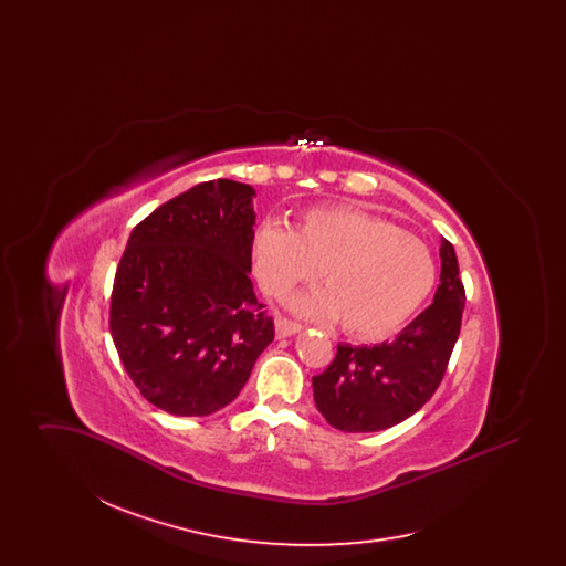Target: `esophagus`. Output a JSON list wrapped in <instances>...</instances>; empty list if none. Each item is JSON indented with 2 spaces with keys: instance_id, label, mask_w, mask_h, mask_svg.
<instances>
[{
  "instance_id": "esophagus-1",
  "label": "esophagus",
  "mask_w": 566,
  "mask_h": 566,
  "mask_svg": "<svg viewBox=\"0 0 566 566\" xmlns=\"http://www.w3.org/2000/svg\"><path fill=\"white\" fill-rule=\"evenodd\" d=\"M303 326L298 323H293V321H289V318H275V333H277V337H291V335H296L298 331H301Z\"/></svg>"
}]
</instances>
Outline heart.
I'll list each match as a JSON object with an SVG mask.
<instances>
[{
    "instance_id": "obj_1",
    "label": "heart",
    "mask_w": 566,
    "mask_h": 566,
    "mask_svg": "<svg viewBox=\"0 0 566 566\" xmlns=\"http://www.w3.org/2000/svg\"><path fill=\"white\" fill-rule=\"evenodd\" d=\"M254 271L273 296L289 295L323 270L324 291L296 296V312L337 318L360 342L395 335L429 298L437 280L431 250L401 227L358 208L310 210L295 231L263 222L252 240Z\"/></svg>"
}]
</instances>
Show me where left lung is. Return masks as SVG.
Returning <instances> with one entry per match:
<instances>
[{"mask_svg":"<svg viewBox=\"0 0 566 566\" xmlns=\"http://www.w3.org/2000/svg\"><path fill=\"white\" fill-rule=\"evenodd\" d=\"M441 277L431 305L392 342L339 344L335 360L312 377L324 420L344 432L390 429L416 413L441 384L464 310L457 252L441 240Z\"/></svg>","mask_w":566,"mask_h":566,"instance_id":"obj_1","label":"left lung"}]
</instances>
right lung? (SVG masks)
<instances>
[{
    "instance_id": "add662e5",
    "label": "right lung",
    "mask_w": 566,
    "mask_h": 566,
    "mask_svg": "<svg viewBox=\"0 0 566 566\" xmlns=\"http://www.w3.org/2000/svg\"><path fill=\"white\" fill-rule=\"evenodd\" d=\"M254 197L235 180L201 182L129 235L109 333L142 397L167 413L227 407L273 342V321L250 280Z\"/></svg>"
}]
</instances>
